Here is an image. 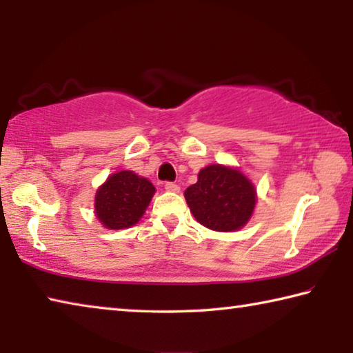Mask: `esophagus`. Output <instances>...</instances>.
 <instances>
[{
    "label": "esophagus",
    "instance_id": "esophagus-1",
    "mask_svg": "<svg viewBox=\"0 0 353 353\" xmlns=\"http://www.w3.org/2000/svg\"><path fill=\"white\" fill-rule=\"evenodd\" d=\"M165 190L170 191V193H179V191H181V187H179L177 183L168 182V183H165Z\"/></svg>",
    "mask_w": 353,
    "mask_h": 353
}]
</instances>
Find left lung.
Returning <instances> with one entry per match:
<instances>
[{
	"mask_svg": "<svg viewBox=\"0 0 353 353\" xmlns=\"http://www.w3.org/2000/svg\"><path fill=\"white\" fill-rule=\"evenodd\" d=\"M185 199L198 223L214 232H236L252 218L256 188L240 168L208 165L198 182L185 190Z\"/></svg>",
	"mask_w": 353,
	"mask_h": 353,
	"instance_id": "8db88e82",
	"label": "left lung"
}]
</instances>
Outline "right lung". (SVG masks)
Returning a JSON list of instances; mask_svg holds the SVG:
<instances>
[{
    "label": "right lung",
    "mask_w": 353,
    "mask_h": 353,
    "mask_svg": "<svg viewBox=\"0 0 353 353\" xmlns=\"http://www.w3.org/2000/svg\"><path fill=\"white\" fill-rule=\"evenodd\" d=\"M154 193L146 177L128 170L113 172L94 194V216L109 230L129 229L145 214Z\"/></svg>",
    "instance_id": "right-lung-1"
}]
</instances>
